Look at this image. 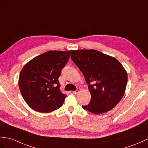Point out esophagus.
Masks as SVG:
<instances>
[{"mask_svg": "<svg viewBox=\"0 0 148 148\" xmlns=\"http://www.w3.org/2000/svg\"><path fill=\"white\" fill-rule=\"evenodd\" d=\"M80 91H81V89H80L79 88H77V89L76 90H75V91H73V93H74V94H77L78 92H79Z\"/></svg>", "mask_w": 148, "mask_h": 148, "instance_id": "1", "label": "esophagus"}]
</instances>
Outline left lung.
I'll return each instance as SVG.
<instances>
[{"label": "left lung", "mask_w": 148, "mask_h": 148, "mask_svg": "<svg viewBox=\"0 0 148 148\" xmlns=\"http://www.w3.org/2000/svg\"><path fill=\"white\" fill-rule=\"evenodd\" d=\"M71 58L83 74L91 101L82 108L95 114L113 109L121 100L127 73L115 58L95 50H72Z\"/></svg>", "instance_id": "1"}]
</instances>
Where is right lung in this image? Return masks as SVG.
<instances>
[{"instance_id":"add662e5","label":"right lung","mask_w":148,"mask_h":148,"mask_svg":"<svg viewBox=\"0 0 148 148\" xmlns=\"http://www.w3.org/2000/svg\"><path fill=\"white\" fill-rule=\"evenodd\" d=\"M71 51H49L33 58L22 69L19 87L23 98L34 110L49 113L62 106L66 95L58 79Z\"/></svg>"}]
</instances>
